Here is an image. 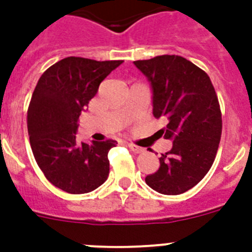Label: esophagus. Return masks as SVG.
<instances>
[{"label":"esophagus","mask_w":252,"mask_h":252,"mask_svg":"<svg viewBox=\"0 0 252 252\" xmlns=\"http://www.w3.org/2000/svg\"><path fill=\"white\" fill-rule=\"evenodd\" d=\"M127 146H128V149H130V150L133 151V153H136V154L144 153V149L140 148V146H137V145H135V144H132V142L127 144Z\"/></svg>","instance_id":"esophagus-1"}]
</instances>
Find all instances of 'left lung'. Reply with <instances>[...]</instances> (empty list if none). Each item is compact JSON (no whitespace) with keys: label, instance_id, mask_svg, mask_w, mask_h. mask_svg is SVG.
Instances as JSON below:
<instances>
[{"label":"left lung","instance_id":"obj_1","mask_svg":"<svg viewBox=\"0 0 252 252\" xmlns=\"http://www.w3.org/2000/svg\"><path fill=\"white\" fill-rule=\"evenodd\" d=\"M133 64L150 83L154 117L168 121L161 135L173 141L145 182L161 194H182L197 186L215 161L222 132L217 94L207 73L179 55Z\"/></svg>","mask_w":252,"mask_h":252}]
</instances>
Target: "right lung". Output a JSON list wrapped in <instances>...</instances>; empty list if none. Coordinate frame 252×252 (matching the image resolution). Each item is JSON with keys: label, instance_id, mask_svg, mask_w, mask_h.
Masks as SVG:
<instances>
[{"label": "right lung", "instance_id": "1", "mask_svg": "<svg viewBox=\"0 0 252 252\" xmlns=\"http://www.w3.org/2000/svg\"><path fill=\"white\" fill-rule=\"evenodd\" d=\"M122 60L97 62L68 57L40 77L28 110L30 145L46 179L70 194L90 193L110 173L108 151L115 140L78 141V119L98 91L101 82Z\"/></svg>", "mask_w": 252, "mask_h": 252}]
</instances>
